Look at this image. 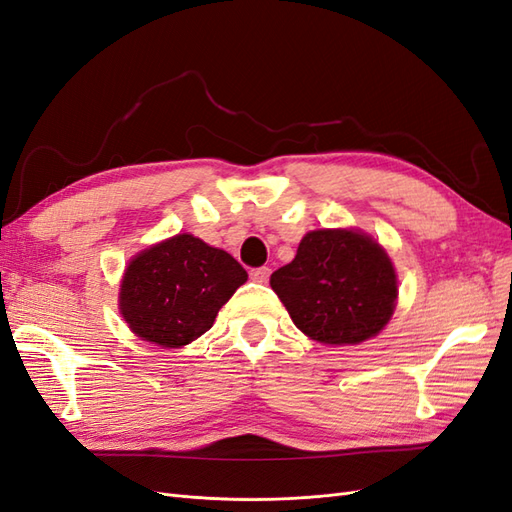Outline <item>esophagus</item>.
Here are the masks:
<instances>
[{"label": "esophagus", "mask_w": 512, "mask_h": 512, "mask_svg": "<svg viewBox=\"0 0 512 512\" xmlns=\"http://www.w3.org/2000/svg\"><path fill=\"white\" fill-rule=\"evenodd\" d=\"M269 275H271V269H269V267H258V269H252V271H250V277H252L254 282H258V284H267Z\"/></svg>", "instance_id": "esophagus-1"}]
</instances>
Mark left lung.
Returning a JSON list of instances; mask_svg holds the SVG:
<instances>
[{
  "instance_id": "obj_1",
  "label": "left lung",
  "mask_w": 512,
  "mask_h": 512,
  "mask_svg": "<svg viewBox=\"0 0 512 512\" xmlns=\"http://www.w3.org/2000/svg\"><path fill=\"white\" fill-rule=\"evenodd\" d=\"M271 288L297 329L331 346L376 337L397 303V275L389 254L352 228L307 232L290 265L271 275Z\"/></svg>"
}]
</instances>
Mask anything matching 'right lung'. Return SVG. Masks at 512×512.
Segmentation results:
<instances>
[{
    "instance_id": "obj_1",
    "label": "right lung",
    "mask_w": 512,
    "mask_h": 512,
    "mask_svg": "<svg viewBox=\"0 0 512 512\" xmlns=\"http://www.w3.org/2000/svg\"><path fill=\"white\" fill-rule=\"evenodd\" d=\"M245 280V269L228 252L183 232L130 260L119 312L136 337L181 348L213 327L220 307Z\"/></svg>"
}]
</instances>
